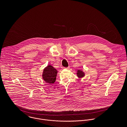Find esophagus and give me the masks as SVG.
<instances>
[{
    "mask_svg": "<svg viewBox=\"0 0 127 127\" xmlns=\"http://www.w3.org/2000/svg\"><path fill=\"white\" fill-rule=\"evenodd\" d=\"M69 68H70V67H69V66H68V67H65V68H64L65 69H69Z\"/></svg>",
    "mask_w": 127,
    "mask_h": 127,
    "instance_id": "1",
    "label": "esophagus"
}]
</instances>
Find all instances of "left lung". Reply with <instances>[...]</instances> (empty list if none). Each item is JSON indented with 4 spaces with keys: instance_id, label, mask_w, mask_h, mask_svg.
I'll use <instances>...</instances> for the list:
<instances>
[{
    "instance_id": "left-lung-1",
    "label": "left lung",
    "mask_w": 127,
    "mask_h": 127,
    "mask_svg": "<svg viewBox=\"0 0 127 127\" xmlns=\"http://www.w3.org/2000/svg\"><path fill=\"white\" fill-rule=\"evenodd\" d=\"M85 75V72L81 69H79L77 71V76L79 78H82Z\"/></svg>"
}]
</instances>
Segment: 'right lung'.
Here are the masks:
<instances>
[{
	"label": "right lung",
	"mask_w": 127,
	"mask_h": 127,
	"mask_svg": "<svg viewBox=\"0 0 127 127\" xmlns=\"http://www.w3.org/2000/svg\"><path fill=\"white\" fill-rule=\"evenodd\" d=\"M57 73L58 71L52 65H48L43 69L42 75V78L47 83L54 84L56 80Z\"/></svg>",
	"instance_id": "1"
}]
</instances>
